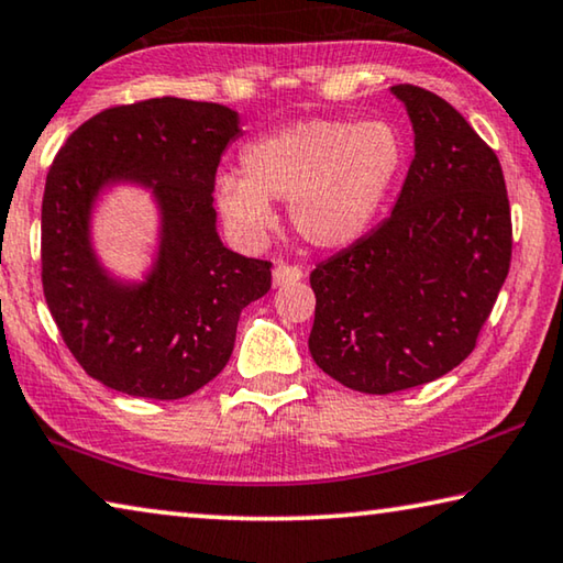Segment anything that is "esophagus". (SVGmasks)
<instances>
[{"label":"esophagus","mask_w":563,"mask_h":563,"mask_svg":"<svg viewBox=\"0 0 563 563\" xmlns=\"http://www.w3.org/2000/svg\"><path fill=\"white\" fill-rule=\"evenodd\" d=\"M300 278H302L300 267L275 263V267H273V283L275 285H290V283H298Z\"/></svg>","instance_id":"34e87169"}]
</instances>
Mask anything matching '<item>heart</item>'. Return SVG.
Segmentation results:
<instances>
[{
    "instance_id": "1",
    "label": "heart",
    "mask_w": 563,
    "mask_h": 563,
    "mask_svg": "<svg viewBox=\"0 0 563 563\" xmlns=\"http://www.w3.org/2000/svg\"><path fill=\"white\" fill-rule=\"evenodd\" d=\"M406 157V137L386 120H302L250 142L240 155L243 177L216 180V208L230 233L255 245L275 222L271 200H288L296 233L338 250L373 225Z\"/></svg>"
}]
</instances>
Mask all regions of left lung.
Here are the masks:
<instances>
[{
	"mask_svg": "<svg viewBox=\"0 0 563 563\" xmlns=\"http://www.w3.org/2000/svg\"><path fill=\"white\" fill-rule=\"evenodd\" d=\"M413 124V163L390 218L310 273L320 371L361 394L416 388L476 347L511 265L501 165L459 110L390 87Z\"/></svg>",
	"mask_w": 563,
	"mask_h": 563,
	"instance_id": "left-lung-1",
	"label": "left lung"
}]
</instances>
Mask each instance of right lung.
Wrapping results in <instances>:
<instances>
[{
	"label": "right lung",
	"instance_id": "right-lung-1",
	"mask_svg": "<svg viewBox=\"0 0 563 563\" xmlns=\"http://www.w3.org/2000/svg\"><path fill=\"white\" fill-rule=\"evenodd\" d=\"M243 135L225 104L180 97L112 107L69 135L42 198V285L87 376L120 394L177 400L233 355L240 310L271 290V263L222 245L212 208L220 157ZM118 186L151 192L154 261L140 279L107 268L93 212Z\"/></svg>",
	"mask_w": 563,
	"mask_h": 563
}]
</instances>
